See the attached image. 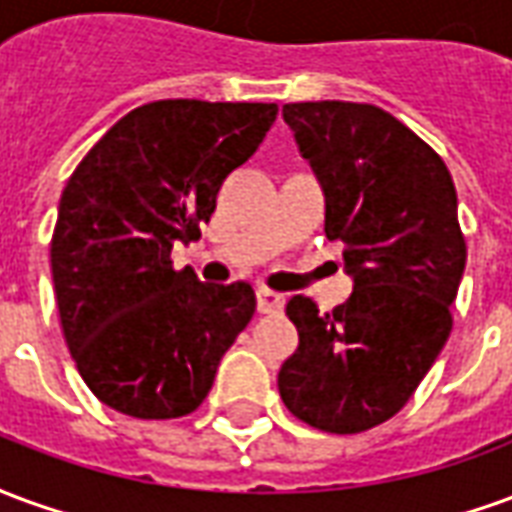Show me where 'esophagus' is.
<instances>
[{
    "mask_svg": "<svg viewBox=\"0 0 512 512\" xmlns=\"http://www.w3.org/2000/svg\"><path fill=\"white\" fill-rule=\"evenodd\" d=\"M285 307V296L282 293H274V290L260 288L257 290V310L266 312V315H274Z\"/></svg>",
    "mask_w": 512,
    "mask_h": 512,
    "instance_id": "34e87169",
    "label": "esophagus"
}]
</instances>
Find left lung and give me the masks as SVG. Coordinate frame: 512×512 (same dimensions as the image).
Listing matches in <instances>:
<instances>
[{
    "label": "left lung",
    "mask_w": 512,
    "mask_h": 512,
    "mask_svg": "<svg viewBox=\"0 0 512 512\" xmlns=\"http://www.w3.org/2000/svg\"><path fill=\"white\" fill-rule=\"evenodd\" d=\"M282 117L326 200V235L354 282L321 315L293 296L299 348L279 367L282 403L329 433L395 417L439 359L452 329L466 244L447 164L373 104H285Z\"/></svg>",
    "instance_id": "obj_1"
}]
</instances>
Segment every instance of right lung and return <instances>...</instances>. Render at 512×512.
Listing matches in <instances>:
<instances>
[{
	"mask_svg": "<svg viewBox=\"0 0 512 512\" xmlns=\"http://www.w3.org/2000/svg\"><path fill=\"white\" fill-rule=\"evenodd\" d=\"M277 104L153 101L109 128L62 191L51 277L84 384L120 414L186 417L255 315L249 282L172 268L224 178L255 156Z\"/></svg>",
	"mask_w": 512,
	"mask_h": 512,
	"instance_id": "right-lung-1",
	"label": "right lung"
}]
</instances>
